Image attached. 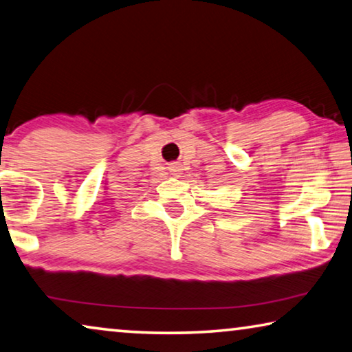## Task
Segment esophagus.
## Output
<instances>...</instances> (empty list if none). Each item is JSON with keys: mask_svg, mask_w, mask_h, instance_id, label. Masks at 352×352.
<instances>
[{"mask_svg": "<svg viewBox=\"0 0 352 352\" xmlns=\"http://www.w3.org/2000/svg\"><path fill=\"white\" fill-rule=\"evenodd\" d=\"M170 172H172V174H174L175 177L180 175V172H182V167H180V164H177V163L172 164V166H170Z\"/></svg>", "mask_w": 352, "mask_h": 352, "instance_id": "34e87169", "label": "esophagus"}]
</instances>
